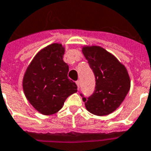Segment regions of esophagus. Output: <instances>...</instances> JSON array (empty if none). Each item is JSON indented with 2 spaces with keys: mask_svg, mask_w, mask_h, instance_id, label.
Wrapping results in <instances>:
<instances>
[{
  "mask_svg": "<svg viewBox=\"0 0 151 151\" xmlns=\"http://www.w3.org/2000/svg\"><path fill=\"white\" fill-rule=\"evenodd\" d=\"M76 84L78 86V89L79 90V88H80V82H79V81H77V82H76Z\"/></svg>",
  "mask_w": 151,
  "mask_h": 151,
  "instance_id": "1",
  "label": "esophagus"
}]
</instances>
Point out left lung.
Segmentation results:
<instances>
[{
	"instance_id": "left-lung-1",
	"label": "left lung",
	"mask_w": 151,
	"mask_h": 151,
	"mask_svg": "<svg viewBox=\"0 0 151 151\" xmlns=\"http://www.w3.org/2000/svg\"><path fill=\"white\" fill-rule=\"evenodd\" d=\"M82 52L95 74V87L89 97L80 94L86 109L96 116L111 113L124 101L130 88L125 67L103 47H85Z\"/></svg>"
}]
</instances>
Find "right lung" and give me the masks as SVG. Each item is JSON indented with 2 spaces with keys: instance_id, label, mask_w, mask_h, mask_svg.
I'll return each mask as SVG.
<instances>
[{
  "instance_id": "right-lung-1",
  "label": "right lung",
  "mask_w": 151,
  "mask_h": 151,
  "mask_svg": "<svg viewBox=\"0 0 151 151\" xmlns=\"http://www.w3.org/2000/svg\"><path fill=\"white\" fill-rule=\"evenodd\" d=\"M65 49L52 43L35 56L25 73V95L37 111L43 115L57 112L78 86L68 78L69 65L64 62Z\"/></svg>"
}]
</instances>
